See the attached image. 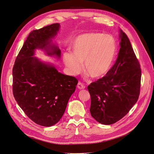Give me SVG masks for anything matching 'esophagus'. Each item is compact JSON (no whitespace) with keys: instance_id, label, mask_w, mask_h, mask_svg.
<instances>
[{"instance_id":"obj_1","label":"esophagus","mask_w":154,"mask_h":154,"mask_svg":"<svg viewBox=\"0 0 154 154\" xmlns=\"http://www.w3.org/2000/svg\"><path fill=\"white\" fill-rule=\"evenodd\" d=\"M77 88L79 89H84L85 88V86L83 84H82L81 82H80L77 84Z\"/></svg>"}]
</instances>
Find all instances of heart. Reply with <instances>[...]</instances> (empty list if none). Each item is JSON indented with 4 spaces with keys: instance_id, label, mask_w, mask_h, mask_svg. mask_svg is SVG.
<instances>
[{
    "instance_id": "b5f03b06",
    "label": "heart",
    "mask_w": 154,
    "mask_h": 154,
    "mask_svg": "<svg viewBox=\"0 0 154 154\" xmlns=\"http://www.w3.org/2000/svg\"><path fill=\"white\" fill-rule=\"evenodd\" d=\"M72 53L63 54V60L72 75L82 70L93 79L101 78L108 72L116 51L115 40L101 33H86L78 36L71 46Z\"/></svg>"
}]
</instances>
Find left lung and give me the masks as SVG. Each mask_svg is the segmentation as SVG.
Instances as JSON below:
<instances>
[{
    "label": "left lung",
    "mask_w": 154,
    "mask_h": 154,
    "mask_svg": "<svg viewBox=\"0 0 154 154\" xmlns=\"http://www.w3.org/2000/svg\"><path fill=\"white\" fill-rule=\"evenodd\" d=\"M119 32L120 49L115 63L104 77L88 87L91 116L103 125H111L123 118L140 94V63L128 38L122 30Z\"/></svg>",
    "instance_id": "1"
}]
</instances>
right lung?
<instances>
[{"label": "right lung", "instance_id": "right-lung-1", "mask_svg": "<svg viewBox=\"0 0 154 154\" xmlns=\"http://www.w3.org/2000/svg\"><path fill=\"white\" fill-rule=\"evenodd\" d=\"M58 23L31 31L16 59L12 69L14 97L32 122L51 126L61 119L78 83L74 77L58 72L55 66L35 57L41 49L60 58L61 51L53 43L59 31Z\"/></svg>", "mask_w": 154, "mask_h": 154}]
</instances>
